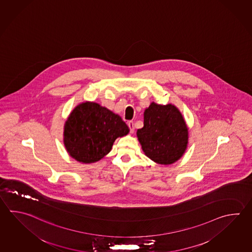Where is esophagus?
Instances as JSON below:
<instances>
[{
    "mask_svg": "<svg viewBox=\"0 0 252 252\" xmlns=\"http://www.w3.org/2000/svg\"><path fill=\"white\" fill-rule=\"evenodd\" d=\"M129 128H130V132L133 134L134 132V124L133 121H129L128 123Z\"/></svg>",
    "mask_w": 252,
    "mask_h": 252,
    "instance_id": "1",
    "label": "esophagus"
}]
</instances>
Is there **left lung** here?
<instances>
[{
    "mask_svg": "<svg viewBox=\"0 0 252 252\" xmlns=\"http://www.w3.org/2000/svg\"><path fill=\"white\" fill-rule=\"evenodd\" d=\"M144 154L161 165H170L183 156L189 144V127L173 104L153 102L144 112V127L136 132Z\"/></svg>",
    "mask_w": 252,
    "mask_h": 252,
    "instance_id": "obj_1",
    "label": "left lung"
}]
</instances>
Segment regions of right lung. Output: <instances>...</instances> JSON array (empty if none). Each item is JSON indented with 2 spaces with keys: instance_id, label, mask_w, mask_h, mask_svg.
I'll list each match as a JSON object with an SVG mask.
<instances>
[{
  "instance_id": "obj_1",
  "label": "right lung",
  "mask_w": 252,
  "mask_h": 252,
  "mask_svg": "<svg viewBox=\"0 0 252 252\" xmlns=\"http://www.w3.org/2000/svg\"><path fill=\"white\" fill-rule=\"evenodd\" d=\"M130 129L118 114L98 103H80L67 118L63 126V144L72 159L94 163L111 151L118 137Z\"/></svg>"
}]
</instances>
